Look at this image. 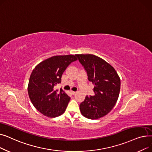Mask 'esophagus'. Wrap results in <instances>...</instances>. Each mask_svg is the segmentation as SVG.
<instances>
[{"mask_svg": "<svg viewBox=\"0 0 152 152\" xmlns=\"http://www.w3.org/2000/svg\"><path fill=\"white\" fill-rule=\"evenodd\" d=\"M71 94L75 95V94H76V92H75V91H71Z\"/></svg>", "mask_w": 152, "mask_h": 152, "instance_id": "obj_1", "label": "esophagus"}]
</instances>
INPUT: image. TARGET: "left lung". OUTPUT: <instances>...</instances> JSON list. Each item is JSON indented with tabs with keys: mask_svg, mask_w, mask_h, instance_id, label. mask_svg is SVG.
Here are the masks:
<instances>
[{
	"mask_svg": "<svg viewBox=\"0 0 152 152\" xmlns=\"http://www.w3.org/2000/svg\"><path fill=\"white\" fill-rule=\"evenodd\" d=\"M87 72L88 80L95 85V95L86 96L79 105L81 114L91 119L107 115L115 105L121 81L115 68L102 58L92 54L76 55Z\"/></svg>",
	"mask_w": 152,
	"mask_h": 152,
	"instance_id": "obj_1",
	"label": "left lung"
}]
</instances>
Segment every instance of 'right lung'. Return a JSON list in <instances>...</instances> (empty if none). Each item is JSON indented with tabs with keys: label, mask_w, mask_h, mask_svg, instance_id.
Wrapping results in <instances>:
<instances>
[{
	"label": "right lung",
	"mask_w": 152,
	"mask_h": 152,
	"mask_svg": "<svg viewBox=\"0 0 152 152\" xmlns=\"http://www.w3.org/2000/svg\"><path fill=\"white\" fill-rule=\"evenodd\" d=\"M77 60L73 55H57L47 58L34 68L28 86L30 100L42 115L55 118L65 111L70 97L61 89L54 86L61 81V76L69 64Z\"/></svg>",
	"instance_id": "add662e5"
}]
</instances>
